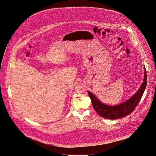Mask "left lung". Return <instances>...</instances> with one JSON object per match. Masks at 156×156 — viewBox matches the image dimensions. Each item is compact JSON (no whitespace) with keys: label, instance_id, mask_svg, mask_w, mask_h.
Returning a JSON list of instances; mask_svg holds the SVG:
<instances>
[{"label":"left lung","instance_id":"left-lung-1","mask_svg":"<svg viewBox=\"0 0 156 156\" xmlns=\"http://www.w3.org/2000/svg\"><path fill=\"white\" fill-rule=\"evenodd\" d=\"M144 70L145 75L144 82L138 91L131 98L120 105L112 106L105 105L100 101L93 94L87 91L91 99L92 106L97 114L105 119L110 120L121 119L131 114L140 101L147 86V75L145 67Z\"/></svg>","mask_w":156,"mask_h":156}]
</instances>
